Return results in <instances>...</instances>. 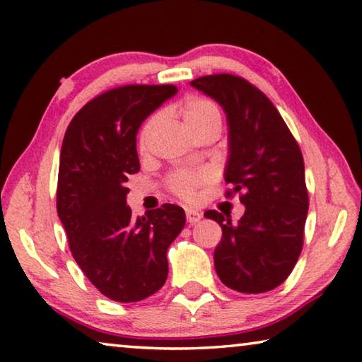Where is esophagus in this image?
I'll return each instance as SVG.
<instances>
[{
  "instance_id": "1",
  "label": "esophagus",
  "mask_w": 362,
  "mask_h": 362,
  "mask_svg": "<svg viewBox=\"0 0 362 362\" xmlns=\"http://www.w3.org/2000/svg\"><path fill=\"white\" fill-rule=\"evenodd\" d=\"M201 218H203V214H201V212L194 211V209H187V222H188L189 225L198 223Z\"/></svg>"
}]
</instances>
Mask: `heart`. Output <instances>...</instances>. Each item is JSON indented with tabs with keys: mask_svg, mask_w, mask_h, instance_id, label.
I'll use <instances>...</instances> for the list:
<instances>
[{
	"mask_svg": "<svg viewBox=\"0 0 362 362\" xmlns=\"http://www.w3.org/2000/svg\"><path fill=\"white\" fill-rule=\"evenodd\" d=\"M182 116L185 124L188 126V129L194 132L201 129V127L214 124L217 122L220 124L222 122V115H220L218 107L214 103L212 100L206 99V97H189L182 105ZM158 124V115H153L151 118L145 121V124L142 126L139 134V144L145 145L146 140H148L151 131L155 129V126ZM206 173L203 170H177L173 175L169 177V188L173 192L180 196V198H192L194 193V188H198L199 185L207 182Z\"/></svg>",
	"mask_w": 362,
	"mask_h": 362,
	"instance_id": "b5f03b06",
	"label": "heart"
}]
</instances>
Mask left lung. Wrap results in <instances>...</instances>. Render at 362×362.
I'll list each match as a JSON object with an SVG mask.
<instances>
[{
	"instance_id": "left-lung-1",
	"label": "left lung",
	"mask_w": 362,
	"mask_h": 362,
	"mask_svg": "<svg viewBox=\"0 0 362 362\" xmlns=\"http://www.w3.org/2000/svg\"><path fill=\"white\" fill-rule=\"evenodd\" d=\"M223 108L228 122L225 182L241 193L244 216L233 223L217 211L204 217L222 226L214 250L220 281L243 293L268 292L283 284L303 246L308 212L303 156L268 97L235 75H209L189 83Z\"/></svg>"
}]
</instances>
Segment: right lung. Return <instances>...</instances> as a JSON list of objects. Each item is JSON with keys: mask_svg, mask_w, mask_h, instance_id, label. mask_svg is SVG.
Instances as JSON below:
<instances>
[{"mask_svg": "<svg viewBox=\"0 0 362 362\" xmlns=\"http://www.w3.org/2000/svg\"><path fill=\"white\" fill-rule=\"evenodd\" d=\"M173 84H129L86 103L66 127L59 163L57 214L73 259L103 296L131 303L168 279V249L185 212L163 204L132 218L127 175L139 173V127L175 95Z\"/></svg>", "mask_w": 362, "mask_h": 362, "instance_id": "1", "label": "right lung"}]
</instances>
